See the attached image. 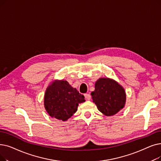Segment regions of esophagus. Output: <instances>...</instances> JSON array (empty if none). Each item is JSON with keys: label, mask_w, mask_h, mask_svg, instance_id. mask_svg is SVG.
<instances>
[{"label": "esophagus", "mask_w": 161, "mask_h": 161, "mask_svg": "<svg viewBox=\"0 0 161 161\" xmlns=\"http://www.w3.org/2000/svg\"><path fill=\"white\" fill-rule=\"evenodd\" d=\"M84 96H85V98H86L87 100H90L91 99V95H90V94L86 93V94L84 95Z\"/></svg>", "instance_id": "1"}]
</instances>
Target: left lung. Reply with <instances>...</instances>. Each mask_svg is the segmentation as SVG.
<instances>
[{
    "label": "left lung",
    "instance_id": "8db88e82",
    "mask_svg": "<svg viewBox=\"0 0 161 161\" xmlns=\"http://www.w3.org/2000/svg\"><path fill=\"white\" fill-rule=\"evenodd\" d=\"M93 103L101 113L107 116L118 113L124 107L126 95L119 83L110 78H99L91 93Z\"/></svg>",
    "mask_w": 161,
    "mask_h": 161
}]
</instances>
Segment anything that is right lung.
I'll return each instance as SVG.
<instances>
[{
	"instance_id": "obj_1",
	"label": "right lung",
	"mask_w": 161,
	"mask_h": 161,
	"mask_svg": "<svg viewBox=\"0 0 161 161\" xmlns=\"http://www.w3.org/2000/svg\"><path fill=\"white\" fill-rule=\"evenodd\" d=\"M85 97L65 80H54L47 88L44 105L47 113L58 120L66 121L78 110Z\"/></svg>"
}]
</instances>
